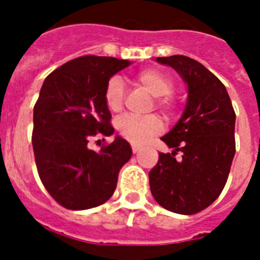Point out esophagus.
<instances>
[{
    "mask_svg": "<svg viewBox=\"0 0 260 260\" xmlns=\"http://www.w3.org/2000/svg\"><path fill=\"white\" fill-rule=\"evenodd\" d=\"M140 150H142V147L138 146V144H132V152H134V154L139 152Z\"/></svg>",
    "mask_w": 260,
    "mask_h": 260,
    "instance_id": "34e87169",
    "label": "esophagus"
}]
</instances>
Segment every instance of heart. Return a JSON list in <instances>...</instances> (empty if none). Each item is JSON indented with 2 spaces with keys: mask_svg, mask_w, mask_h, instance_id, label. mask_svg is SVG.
<instances>
[{
  "mask_svg": "<svg viewBox=\"0 0 260 260\" xmlns=\"http://www.w3.org/2000/svg\"><path fill=\"white\" fill-rule=\"evenodd\" d=\"M136 81L151 95L156 97V106L163 110L173 108V100L169 94L173 91L174 83L165 73L156 69H146L136 75ZM104 100L108 109L112 112L121 110L124 102V83L118 77H113L106 83ZM163 128L162 120L158 116L135 117L125 114L116 121V129L128 142L134 144H143L148 142L152 136L158 135Z\"/></svg>",
  "mask_w": 260,
  "mask_h": 260,
  "instance_id": "b5f03b06",
  "label": "heart"
}]
</instances>
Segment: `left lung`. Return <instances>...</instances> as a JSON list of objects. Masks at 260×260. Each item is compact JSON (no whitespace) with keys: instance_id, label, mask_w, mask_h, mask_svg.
Instances as JSON below:
<instances>
[{"instance_id":"obj_1","label":"left lung","mask_w":260,"mask_h":260,"mask_svg":"<svg viewBox=\"0 0 260 260\" xmlns=\"http://www.w3.org/2000/svg\"><path fill=\"white\" fill-rule=\"evenodd\" d=\"M183 79L187 100L181 118L160 138L171 154L159 152L148 173L155 201L179 214L205 209L220 196L235 156L236 114L225 86L201 63L183 55L156 58ZM178 150L181 159H175Z\"/></svg>"}]
</instances>
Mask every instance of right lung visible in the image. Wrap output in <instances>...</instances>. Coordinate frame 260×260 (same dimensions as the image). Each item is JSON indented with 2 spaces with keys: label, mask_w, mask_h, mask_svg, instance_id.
<instances>
[{
  "label": "right lung",
  "mask_w": 260,
  "mask_h": 260,
  "mask_svg": "<svg viewBox=\"0 0 260 260\" xmlns=\"http://www.w3.org/2000/svg\"><path fill=\"white\" fill-rule=\"evenodd\" d=\"M129 60L81 56L52 71L34 108L35 162L39 177L55 201L71 210H85L113 196L118 171L132 156L121 136L90 150L93 136L113 135L110 110L104 100L106 83Z\"/></svg>",
  "instance_id": "obj_1"
}]
</instances>
